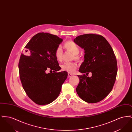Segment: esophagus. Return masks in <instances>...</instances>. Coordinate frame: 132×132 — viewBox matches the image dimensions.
<instances>
[{"label":"esophagus","instance_id":"1","mask_svg":"<svg viewBox=\"0 0 132 132\" xmlns=\"http://www.w3.org/2000/svg\"><path fill=\"white\" fill-rule=\"evenodd\" d=\"M72 76H73V75L71 74H70V73H68V78L71 77Z\"/></svg>","mask_w":132,"mask_h":132}]
</instances>
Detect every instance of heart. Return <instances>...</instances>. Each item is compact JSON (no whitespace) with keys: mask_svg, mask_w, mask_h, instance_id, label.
<instances>
[{"mask_svg":"<svg viewBox=\"0 0 132 132\" xmlns=\"http://www.w3.org/2000/svg\"><path fill=\"white\" fill-rule=\"evenodd\" d=\"M64 47L67 50L73 54V58H74V59L77 60H79L80 59V57L78 55L80 52V48L74 42L71 40L66 42L64 44ZM55 54L58 61L62 60L63 57V50L61 46H59L57 48ZM61 68L63 71L73 74L75 72L77 68V65L75 62H67L62 65Z\"/></svg>","mask_w":132,"mask_h":132,"instance_id":"obj_1","label":"heart"}]
</instances>
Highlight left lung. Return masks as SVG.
Instances as JSON below:
<instances>
[{
	"label": "left lung",
	"mask_w": 132,
	"mask_h": 132,
	"mask_svg": "<svg viewBox=\"0 0 132 132\" xmlns=\"http://www.w3.org/2000/svg\"><path fill=\"white\" fill-rule=\"evenodd\" d=\"M74 42L85 53L79 71L86 75L92 74L90 77L78 75L77 93L88 103L101 101L111 92L116 78L117 65L113 49L105 38L96 34L80 35Z\"/></svg>",
	"instance_id": "1"
}]
</instances>
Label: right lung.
I'll return each mask as SVG.
<instances>
[{
	"mask_svg": "<svg viewBox=\"0 0 132 132\" xmlns=\"http://www.w3.org/2000/svg\"><path fill=\"white\" fill-rule=\"evenodd\" d=\"M63 39L47 32L35 35L26 45V52L19 60V74L23 88L29 98L36 104L44 105L55 101L67 78L55 57V51ZM50 70L51 73H47Z\"/></svg>",
	"mask_w": 132,
	"mask_h": 132,
	"instance_id": "right-lung-1",
	"label": "right lung"
}]
</instances>
